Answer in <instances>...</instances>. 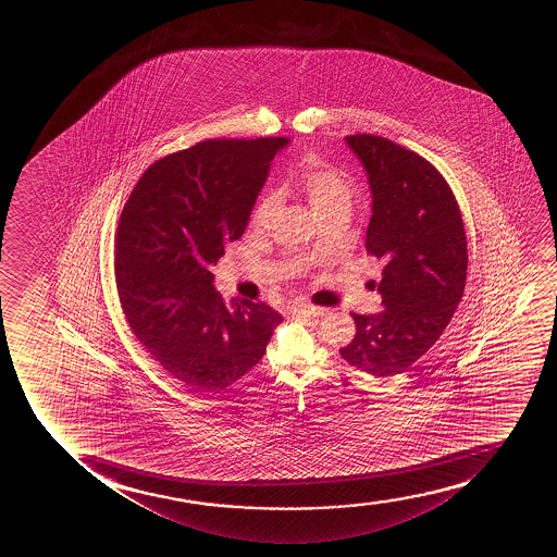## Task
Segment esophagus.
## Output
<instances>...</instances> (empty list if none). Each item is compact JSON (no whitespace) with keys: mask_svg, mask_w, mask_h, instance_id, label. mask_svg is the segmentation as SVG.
<instances>
[{"mask_svg":"<svg viewBox=\"0 0 557 557\" xmlns=\"http://www.w3.org/2000/svg\"><path fill=\"white\" fill-rule=\"evenodd\" d=\"M290 315H297V318H320L325 313L323 308H315V306L297 305L290 306Z\"/></svg>","mask_w":557,"mask_h":557,"instance_id":"obj_1","label":"esophagus"}]
</instances>
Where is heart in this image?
<instances>
[{"label":"heart","mask_w":557,"mask_h":557,"mask_svg":"<svg viewBox=\"0 0 557 557\" xmlns=\"http://www.w3.org/2000/svg\"><path fill=\"white\" fill-rule=\"evenodd\" d=\"M298 184L312 206L313 213H325L333 207H351L354 188L350 181L333 168L313 165L300 173ZM280 199L275 194H267L259 199L251 214L252 226H264L274 216Z\"/></svg>","instance_id":"heart-1"}]
</instances>
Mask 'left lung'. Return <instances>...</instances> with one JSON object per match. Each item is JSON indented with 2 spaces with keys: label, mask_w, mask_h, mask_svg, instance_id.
Listing matches in <instances>:
<instances>
[{
  "label": "left lung",
  "mask_w": 557,
  "mask_h": 557,
  "mask_svg": "<svg viewBox=\"0 0 557 557\" xmlns=\"http://www.w3.org/2000/svg\"><path fill=\"white\" fill-rule=\"evenodd\" d=\"M371 188L367 252L386 262L382 310L351 313L356 336L341 348L373 376L404 373L449 325L465 293L468 249L457 199L440 171L388 138H344Z\"/></svg>",
  "instance_id": "1"
}]
</instances>
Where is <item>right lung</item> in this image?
<instances>
[{
  "mask_svg": "<svg viewBox=\"0 0 557 557\" xmlns=\"http://www.w3.org/2000/svg\"><path fill=\"white\" fill-rule=\"evenodd\" d=\"M289 138L206 140L156 161L123 207L115 285L133 333L165 371L219 394L257 366L280 313L222 300L214 267L244 236L270 161Z\"/></svg>",
  "mask_w": 557,
  "mask_h": 557,
  "instance_id": "right-lung-1",
  "label": "right lung"
}]
</instances>
